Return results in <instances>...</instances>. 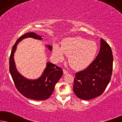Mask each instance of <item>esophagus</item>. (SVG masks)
<instances>
[{
	"label": "esophagus",
	"instance_id": "esophagus-1",
	"mask_svg": "<svg viewBox=\"0 0 122 122\" xmlns=\"http://www.w3.org/2000/svg\"><path fill=\"white\" fill-rule=\"evenodd\" d=\"M63 73H64V74H66L68 73V71L65 69H63Z\"/></svg>",
	"mask_w": 122,
	"mask_h": 122
}]
</instances>
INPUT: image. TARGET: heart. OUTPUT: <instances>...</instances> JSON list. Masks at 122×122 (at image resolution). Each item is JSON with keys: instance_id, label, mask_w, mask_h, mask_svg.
Wrapping results in <instances>:
<instances>
[{"instance_id": "b5f03b06", "label": "heart", "mask_w": 122, "mask_h": 122, "mask_svg": "<svg viewBox=\"0 0 122 122\" xmlns=\"http://www.w3.org/2000/svg\"><path fill=\"white\" fill-rule=\"evenodd\" d=\"M98 47L95 41L81 36L68 38L63 42L61 48H53V54L58 59L63 58V53L68 56V62L73 69L81 71L91 65L96 57Z\"/></svg>"}]
</instances>
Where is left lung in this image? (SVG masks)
<instances>
[{
  "mask_svg": "<svg viewBox=\"0 0 122 122\" xmlns=\"http://www.w3.org/2000/svg\"><path fill=\"white\" fill-rule=\"evenodd\" d=\"M113 56L111 46L101 39L100 51L92 63L76 73L73 91L80 99L89 100L101 96L111 81Z\"/></svg>",
  "mask_w": 122,
  "mask_h": 122,
  "instance_id": "obj_1",
  "label": "left lung"
}]
</instances>
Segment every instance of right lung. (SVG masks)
<instances>
[{
	"instance_id": "obj_1",
	"label": "right lung",
	"mask_w": 122,
	"mask_h": 122,
	"mask_svg": "<svg viewBox=\"0 0 122 122\" xmlns=\"http://www.w3.org/2000/svg\"><path fill=\"white\" fill-rule=\"evenodd\" d=\"M29 37L39 40L42 39L41 36L33 32L27 33L20 36L11 50L9 58V71L15 86L23 96L31 99L44 101L52 94L55 85L62 76L63 72L59 66L58 69L56 70V67L58 66L51 63H48L43 75L38 79H27L18 73L14 61V53L19 41L24 38ZM48 47L51 51V46H48Z\"/></svg>"
}]
</instances>
